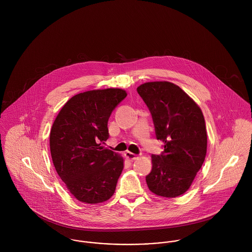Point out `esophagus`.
<instances>
[{
    "label": "esophagus",
    "instance_id": "1",
    "mask_svg": "<svg viewBox=\"0 0 252 252\" xmlns=\"http://www.w3.org/2000/svg\"><path fill=\"white\" fill-rule=\"evenodd\" d=\"M125 156H126L127 159H129V160H131V161H134V160H136V159L138 158V155H136V154H134V153H132V152H130V151H127V152L125 153Z\"/></svg>",
    "mask_w": 252,
    "mask_h": 252
}]
</instances>
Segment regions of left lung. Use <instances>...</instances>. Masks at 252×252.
<instances>
[{"label":"left lung","mask_w":252,"mask_h":252,"mask_svg":"<svg viewBox=\"0 0 252 252\" xmlns=\"http://www.w3.org/2000/svg\"><path fill=\"white\" fill-rule=\"evenodd\" d=\"M137 91L152 115L157 140L164 143L162 154L151 155L147 186L158 196L178 197L189 189L206 158L208 139L203 112L172 82H146Z\"/></svg>","instance_id":"left-lung-1"}]
</instances>
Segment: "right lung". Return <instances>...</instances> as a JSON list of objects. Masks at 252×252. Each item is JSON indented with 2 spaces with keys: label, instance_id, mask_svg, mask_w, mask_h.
Returning <instances> with one entry per match:
<instances>
[{
  "label": "right lung",
  "instance_id": "obj_1",
  "mask_svg": "<svg viewBox=\"0 0 252 252\" xmlns=\"http://www.w3.org/2000/svg\"><path fill=\"white\" fill-rule=\"evenodd\" d=\"M123 89L91 90L72 97L50 131V152L60 179L78 201L98 204L113 195L123 158L104 148L112 110L126 98Z\"/></svg>",
  "mask_w": 252,
  "mask_h": 252
}]
</instances>
